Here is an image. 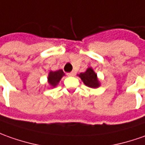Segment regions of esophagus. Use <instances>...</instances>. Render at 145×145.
<instances>
[{
  "mask_svg": "<svg viewBox=\"0 0 145 145\" xmlns=\"http://www.w3.org/2000/svg\"><path fill=\"white\" fill-rule=\"evenodd\" d=\"M75 74H76L75 71H71V73H69V75H70V76H74V75H75Z\"/></svg>",
  "mask_w": 145,
  "mask_h": 145,
  "instance_id": "34e87169",
  "label": "esophagus"
}]
</instances>
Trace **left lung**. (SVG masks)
I'll return each instance as SVG.
<instances>
[{"mask_svg":"<svg viewBox=\"0 0 145 145\" xmlns=\"http://www.w3.org/2000/svg\"><path fill=\"white\" fill-rule=\"evenodd\" d=\"M78 76L83 82V83L89 87L97 88L100 86V82L97 79V74L93 71L91 67H89L85 72L80 73Z\"/></svg>","mask_w":145,"mask_h":145,"instance_id":"left-lung-1","label":"left lung"}]
</instances>
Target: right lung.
Instances as JSON below:
<instances>
[{
	"label": "right lung",
	"instance_id": "1",
	"mask_svg": "<svg viewBox=\"0 0 145 145\" xmlns=\"http://www.w3.org/2000/svg\"><path fill=\"white\" fill-rule=\"evenodd\" d=\"M65 74L63 71V70H59L56 71H50L48 77V83L52 87H56L59 82V81L61 80V78Z\"/></svg>",
	"mask_w": 145,
	"mask_h": 145
}]
</instances>
